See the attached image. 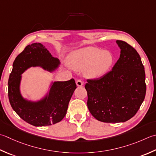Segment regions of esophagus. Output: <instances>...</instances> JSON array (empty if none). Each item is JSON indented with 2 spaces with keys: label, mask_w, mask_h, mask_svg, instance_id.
I'll use <instances>...</instances> for the list:
<instances>
[{
  "label": "esophagus",
  "mask_w": 156,
  "mask_h": 156,
  "mask_svg": "<svg viewBox=\"0 0 156 156\" xmlns=\"http://www.w3.org/2000/svg\"><path fill=\"white\" fill-rule=\"evenodd\" d=\"M76 85H77L78 87H82V85H83V82H82V81L81 80H76Z\"/></svg>",
  "instance_id": "obj_1"
}]
</instances>
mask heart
Returning <instances> with one entry per match:
<instances>
[{"label":"heart","instance_id":"obj_1","mask_svg":"<svg viewBox=\"0 0 156 156\" xmlns=\"http://www.w3.org/2000/svg\"><path fill=\"white\" fill-rule=\"evenodd\" d=\"M111 52L101 51L94 47H87L73 52L69 63L76 71L84 70L86 77L98 78L104 76L114 63Z\"/></svg>","mask_w":156,"mask_h":156}]
</instances>
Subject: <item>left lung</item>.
<instances>
[{
    "instance_id": "1",
    "label": "left lung",
    "mask_w": 156,
    "mask_h": 156,
    "mask_svg": "<svg viewBox=\"0 0 156 156\" xmlns=\"http://www.w3.org/2000/svg\"><path fill=\"white\" fill-rule=\"evenodd\" d=\"M120 49L112 71L88 80L85 88L90 114L103 122H124L136 114L146 93L145 73L141 57L126 42L115 41Z\"/></svg>"
}]
</instances>
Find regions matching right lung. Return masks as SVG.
<instances>
[{"label":"right lung","mask_w":156,"mask_h":156,"mask_svg":"<svg viewBox=\"0 0 156 156\" xmlns=\"http://www.w3.org/2000/svg\"><path fill=\"white\" fill-rule=\"evenodd\" d=\"M60 64L59 59L39 42L27 45L15 58L8 81L9 99L13 110L30 124L44 126L59 122L66 114L76 84L73 78L64 82L51 80L43 97L38 100L28 99L21 92V74L30 68H41L51 73Z\"/></svg>","instance_id":"1"}]
</instances>
